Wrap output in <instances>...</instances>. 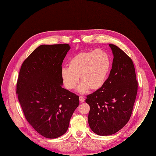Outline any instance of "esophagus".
<instances>
[{
  "label": "esophagus",
  "mask_w": 156,
  "mask_h": 156,
  "mask_svg": "<svg viewBox=\"0 0 156 156\" xmlns=\"http://www.w3.org/2000/svg\"><path fill=\"white\" fill-rule=\"evenodd\" d=\"M79 100H80V102H83L85 101V98H84L83 97H82V96H80V97H79Z\"/></svg>",
  "instance_id": "esophagus-1"
}]
</instances>
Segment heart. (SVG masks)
<instances>
[{"label": "heart", "mask_w": 156, "mask_h": 156, "mask_svg": "<svg viewBox=\"0 0 156 156\" xmlns=\"http://www.w3.org/2000/svg\"><path fill=\"white\" fill-rule=\"evenodd\" d=\"M69 68L61 69V77L65 87L73 90L80 79L77 88L81 94L89 89L96 91L104 84L111 66L108 54L102 49L82 52L73 56L69 61Z\"/></svg>", "instance_id": "b5f03b06"}]
</instances>
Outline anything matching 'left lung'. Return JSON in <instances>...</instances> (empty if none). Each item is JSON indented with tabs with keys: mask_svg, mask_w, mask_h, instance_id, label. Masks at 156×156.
Listing matches in <instances>:
<instances>
[{
	"mask_svg": "<svg viewBox=\"0 0 156 156\" xmlns=\"http://www.w3.org/2000/svg\"><path fill=\"white\" fill-rule=\"evenodd\" d=\"M112 66L104 85L88 95V124L99 135H110L129 121L137 93L138 83L132 60L118 46L109 44Z\"/></svg>",
	"mask_w": 156,
	"mask_h": 156,
	"instance_id": "obj_1",
	"label": "left lung"
}]
</instances>
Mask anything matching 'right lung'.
<instances>
[{"label": "right lung", "instance_id": "add662e5", "mask_svg": "<svg viewBox=\"0 0 156 156\" xmlns=\"http://www.w3.org/2000/svg\"><path fill=\"white\" fill-rule=\"evenodd\" d=\"M68 44H43L23 62L16 94L25 117L42 136L56 138L65 134L79 104V98L62 88L63 61Z\"/></svg>", "mask_w": 156, "mask_h": 156}]
</instances>
